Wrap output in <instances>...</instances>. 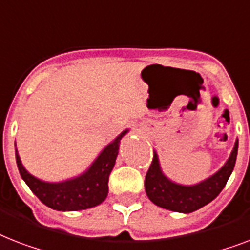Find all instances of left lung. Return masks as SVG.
Wrapping results in <instances>:
<instances>
[{
  "label": "left lung",
  "mask_w": 250,
  "mask_h": 250,
  "mask_svg": "<svg viewBox=\"0 0 250 250\" xmlns=\"http://www.w3.org/2000/svg\"><path fill=\"white\" fill-rule=\"evenodd\" d=\"M237 148L239 140H236L231 156L221 170L194 186H182L171 182L161 170L158 156L154 153L152 165L145 176V192L149 200L160 208L176 213H192L208 205L225 188L235 167Z\"/></svg>",
  "instance_id": "obj_1"
}]
</instances>
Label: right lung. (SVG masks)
I'll list each match as a JSON object with an SVG mask.
<instances>
[{
	"instance_id": "add662e5",
	"label": "right lung",
	"mask_w": 250,
	"mask_h": 250,
	"mask_svg": "<svg viewBox=\"0 0 250 250\" xmlns=\"http://www.w3.org/2000/svg\"><path fill=\"white\" fill-rule=\"evenodd\" d=\"M128 132L125 129L109 145H106L85 172L76 178L60 183L42 182L35 178L21 165V157L15 149V158L19 174L29 189L36 194L44 205L58 211H78L93 208L105 201L109 192V175L117 160L119 143Z\"/></svg>"
}]
</instances>
